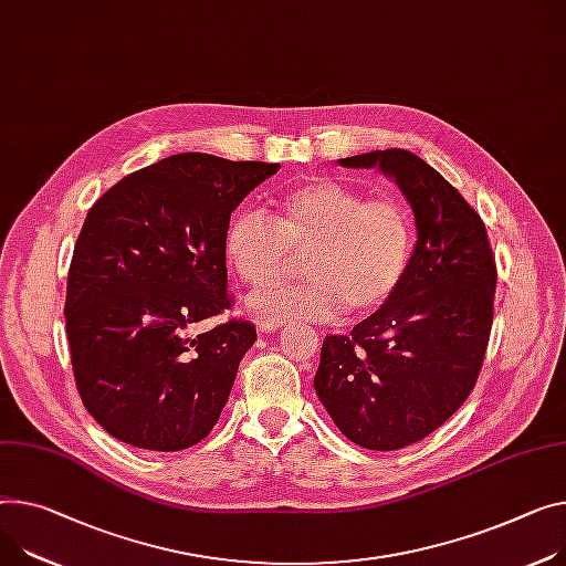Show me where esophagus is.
Masks as SVG:
<instances>
[{
    "instance_id": "esophagus-1",
    "label": "esophagus",
    "mask_w": 566,
    "mask_h": 566,
    "mask_svg": "<svg viewBox=\"0 0 566 566\" xmlns=\"http://www.w3.org/2000/svg\"><path fill=\"white\" fill-rule=\"evenodd\" d=\"M283 326V322H274V319H260L258 328L260 333H276Z\"/></svg>"
}]
</instances>
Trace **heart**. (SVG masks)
I'll return each instance as SVG.
<instances>
[{
    "instance_id": "obj_1",
    "label": "heart",
    "mask_w": 566,
    "mask_h": 566,
    "mask_svg": "<svg viewBox=\"0 0 566 566\" xmlns=\"http://www.w3.org/2000/svg\"><path fill=\"white\" fill-rule=\"evenodd\" d=\"M415 227L408 208L392 197L313 179L276 203L274 222L260 212H238L224 233V255L247 285L287 276L294 253H308L303 285H274L249 294L260 319L331 322L352 308L371 315L397 294L408 276Z\"/></svg>"
}]
</instances>
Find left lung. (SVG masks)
Returning a JSON list of instances; mask_svg holds the SVG:
<instances>
[{
  "label": "left lung",
  "mask_w": 566,
  "mask_h": 566,
  "mask_svg": "<svg viewBox=\"0 0 566 566\" xmlns=\"http://www.w3.org/2000/svg\"><path fill=\"white\" fill-rule=\"evenodd\" d=\"M337 163L397 181L417 244L397 294L352 335H326L315 392L344 438L397 451L438 430L471 395L494 319L496 263L481 214L419 156L385 149Z\"/></svg>",
  "instance_id": "left-lung-1"
}]
</instances>
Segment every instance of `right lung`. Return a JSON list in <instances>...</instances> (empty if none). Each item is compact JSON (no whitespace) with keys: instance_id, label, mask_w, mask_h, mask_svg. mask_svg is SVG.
<instances>
[{"instance_id":"1","label":"right lung","mask_w":566,"mask_h":566,"mask_svg":"<svg viewBox=\"0 0 566 566\" xmlns=\"http://www.w3.org/2000/svg\"><path fill=\"white\" fill-rule=\"evenodd\" d=\"M279 167L169 156L128 174L85 214L65 326L78 397L115 440L181 451L220 419L255 326H192L231 308V212Z\"/></svg>"}]
</instances>
